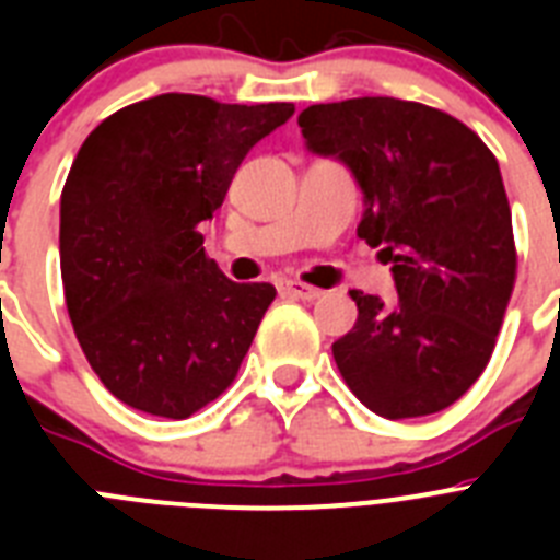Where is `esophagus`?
<instances>
[{
    "mask_svg": "<svg viewBox=\"0 0 560 560\" xmlns=\"http://www.w3.org/2000/svg\"><path fill=\"white\" fill-rule=\"evenodd\" d=\"M280 291L289 296H296V300H316V296H323V291L314 289V285L300 283V280H283V283H280Z\"/></svg>",
    "mask_w": 560,
    "mask_h": 560,
    "instance_id": "esophagus-1",
    "label": "esophagus"
}]
</instances>
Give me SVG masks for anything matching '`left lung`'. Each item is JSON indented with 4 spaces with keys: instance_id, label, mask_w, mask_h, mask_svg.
Wrapping results in <instances>:
<instances>
[{
    "instance_id": "8db88e82",
    "label": "left lung",
    "mask_w": 560,
    "mask_h": 560,
    "mask_svg": "<svg viewBox=\"0 0 560 560\" xmlns=\"http://www.w3.org/2000/svg\"><path fill=\"white\" fill-rule=\"evenodd\" d=\"M296 122L311 153L353 173L355 232L398 291L389 305L350 291L359 319L334 341L341 378L381 418L452 407L491 359L516 280L497 156L452 114L398 97L316 103Z\"/></svg>"
}]
</instances>
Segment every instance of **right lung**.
Masks as SVG:
<instances>
[{
	"instance_id": "obj_1",
	"label": "right lung",
	"mask_w": 560,
	"mask_h": 560,
	"mask_svg": "<svg viewBox=\"0 0 560 560\" xmlns=\"http://www.w3.org/2000/svg\"><path fill=\"white\" fill-rule=\"evenodd\" d=\"M291 114L171 92L114 112L78 151L61 192L63 296L89 364L128 407L185 420L237 375L277 291L232 283L196 226Z\"/></svg>"
}]
</instances>
